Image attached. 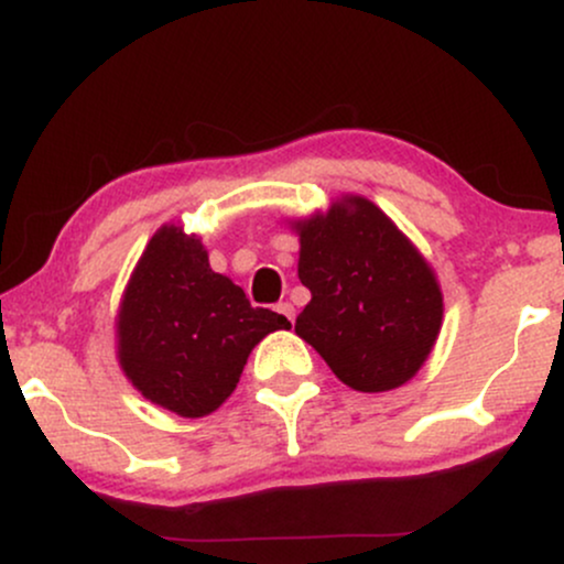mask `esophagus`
<instances>
[{"mask_svg": "<svg viewBox=\"0 0 564 564\" xmlns=\"http://www.w3.org/2000/svg\"><path fill=\"white\" fill-rule=\"evenodd\" d=\"M278 313L283 315V318H286L289 323H294V318H296V310H294V304L291 302H278Z\"/></svg>", "mask_w": 564, "mask_h": 564, "instance_id": "obj_1", "label": "esophagus"}]
</instances>
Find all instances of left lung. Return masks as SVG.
Listing matches in <instances>:
<instances>
[{"instance_id": "left-lung-1", "label": "left lung", "mask_w": 564, "mask_h": 564, "mask_svg": "<svg viewBox=\"0 0 564 564\" xmlns=\"http://www.w3.org/2000/svg\"><path fill=\"white\" fill-rule=\"evenodd\" d=\"M296 230L300 281L313 294L296 334L352 390L405 384L443 321V296L419 251L379 206L358 196Z\"/></svg>"}]
</instances>
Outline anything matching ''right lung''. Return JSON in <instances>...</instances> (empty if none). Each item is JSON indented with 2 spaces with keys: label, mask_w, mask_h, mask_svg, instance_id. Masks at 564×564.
I'll return each instance as SVG.
<instances>
[{
  "label": "right lung",
  "mask_w": 564,
  "mask_h": 564,
  "mask_svg": "<svg viewBox=\"0 0 564 564\" xmlns=\"http://www.w3.org/2000/svg\"><path fill=\"white\" fill-rule=\"evenodd\" d=\"M278 328L291 323L251 307L241 286L209 268L196 236L161 228L121 302L119 360L148 400L196 419L230 398L251 349Z\"/></svg>",
  "instance_id": "obj_1"
}]
</instances>
